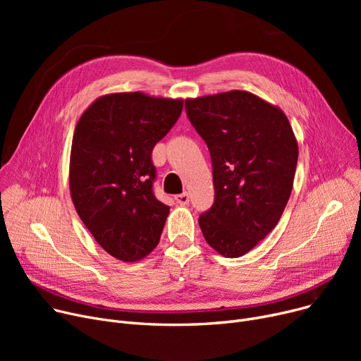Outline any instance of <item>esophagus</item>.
Returning a JSON list of instances; mask_svg holds the SVG:
<instances>
[{
    "label": "esophagus",
    "mask_w": 361,
    "mask_h": 361,
    "mask_svg": "<svg viewBox=\"0 0 361 361\" xmlns=\"http://www.w3.org/2000/svg\"><path fill=\"white\" fill-rule=\"evenodd\" d=\"M176 202H177L178 204H181V206L187 204V203H188V195H187V193L177 195V196H176Z\"/></svg>",
    "instance_id": "obj_1"
}]
</instances>
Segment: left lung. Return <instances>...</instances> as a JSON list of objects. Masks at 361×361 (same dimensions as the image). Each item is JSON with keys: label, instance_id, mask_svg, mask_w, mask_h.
Instances as JSON below:
<instances>
[{"label": "left lung", "instance_id": "1", "mask_svg": "<svg viewBox=\"0 0 361 361\" xmlns=\"http://www.w3.org/2000/svg\"><path fill=\"white\" fill-rule=\"evenodd\" d=\"M187 117L206 142L215 202L199 218L206 243L241 257L267 237L288 203L298 145L286 114L245 90L185 99Z\"/></svg>", "mask_w": 361, "mask_h": 361}]
</instances>
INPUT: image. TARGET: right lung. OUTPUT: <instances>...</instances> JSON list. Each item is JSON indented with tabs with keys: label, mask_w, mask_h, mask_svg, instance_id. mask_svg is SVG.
Returning <instances> with one entry per match:
<instances>
[{
	"label": "right lung",
	"mask_w": 361,
	"mask_h": 361,
	"mask_svg": "<svg viewBox=\"0 0 361 361\" xmlns=\"http://www.w3.org/2000/svg\"><path fill=\"white\" fill-rule=\"evenodd\" d=\"M183 102L143 92L108 93L75 124L71 200L93 238L118 260H142L159 243L169 206L152 190V149L177 123Z\"/></svg>",
	"instance_id": "add662e5"
}]
</instances>
